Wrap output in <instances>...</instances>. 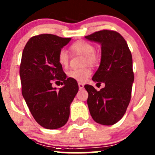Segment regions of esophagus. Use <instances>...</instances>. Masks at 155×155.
Segmentation results:
<instances>
[{"mask_svg": "<svg viewBox=\"0 0 155 155\" xmlns=\"http://www.w3.org/2000/svg\"><path fill=\"white\" fill-rule=\"evenodd\" d=\"M78 86H79V89L80 90H82L84 88V85L81 83H78Z\"/></svg>", "mask_w": 155, "mask_h": 155, "instance_id": "1", "label": "esophagus"}]
</instances>
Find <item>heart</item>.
Segmentation results:
<instances>
[{
	"instance_id": "obj_1",
	"label": "heart",
	"mask_w": 155,
	"mask_h": 155,
	"mask_svg": "<svg viewBox=\"0 0 155 155\" xmlns=\"http://www.w3.org/2000/svg\"><path fill=\"white\" fill-rule=\"evenodd\" d=\"M71 50L74 53H79L86 56V62L88 64H96L97 57L95 54V48L91 43L83 40L76 41L73 43L70 47ZM58 64L61 67H67L69 64V57L67 52L65 50L61 49L59 50L57 56ZM91 70L88 67L83 69H73L67 72V75L71 79L74 80L79 83H83L91 76Z\"/></svg>"
}]
</instances>
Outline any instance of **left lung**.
<instances>
[{
	"label": "left lung",
	"mask_w": 155,
	"mask_h": 155,
	"mask_svg": "<svg viewBox=\"0 0 155 155\" xmlns=\"http://www.w3.org/2000/svg\"><path fill=\"white\" fill-rule=\"evenodd\" d=\"M85 38L102 46L100 65L92 80L105 85L100 91L84 86L90 114L99 124L113 125L123 117L131 100L134 81L131 52L124 37L115 31H99Z\"/></svg>",
	"instance_id": "obj_1"
}]
</instances>
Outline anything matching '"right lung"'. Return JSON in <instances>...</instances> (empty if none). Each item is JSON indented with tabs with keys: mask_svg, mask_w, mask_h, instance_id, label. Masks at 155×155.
<instances>
[{
	"mask_svg": "<svg viewBox=\"0 0 155 155\" xmlns=\"http://www.w3.org/2000/svg\"><path fill=\"white\" fill-rule=\"evenodd\" d=\"M71 38L39 34L26 43L22 54L20 75L22 94L33 117L46 129L63 127L69 116V106L78 91L77 81L67 78L57 56ZM61 80L59 90L51 86Z\"/></svg>",
	"mask_w": 155,
	"mask_h": 155,
	"instance_id": "1",
	"label": "right lung"
}]
</instances>
